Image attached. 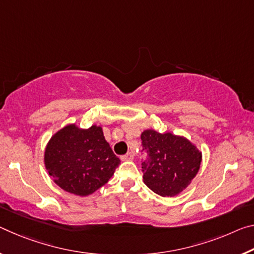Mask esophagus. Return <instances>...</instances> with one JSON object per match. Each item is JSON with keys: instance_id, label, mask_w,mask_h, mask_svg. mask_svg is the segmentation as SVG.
Here are the masks:
<instances>
[{"instance_id": "obj_1", "label": "esophagus", "mask_w": 254, "mask_h": 254, "mask_svg": "<svg viewBox=\"0 0 254 254\" xmlns=\"http://www.w3.org/2000/svg\"><path fill=\"white\" fill-rule=\"evenodd\" d=\"M133 158H134V155L132 154V152H127V155L121 156V159L122 160H132Z\"/></svg>"}]
</instances>
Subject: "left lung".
Wrapping results in <instances>:
<instances>
[{
	"instance_id": "8db88e82",
	"label": "left lung",
	"mask_w": 254,
	"mask_h": 254,
	"mask_svg": "<svg viewBox=\"0 0 254 254\" xmlns=\"http://www.w3.org/2000/svg\"><path fill=\"white\" fill-rule=\"evenodd\" d=\"M141 140L149 154L148 162L142 163L144 184L162 196L179 195L198 174L202 152L185 136L171 132L148 128Z\"/></svg>"
}]
</instances>
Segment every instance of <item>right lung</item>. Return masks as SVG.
I'll list each match as a JSON object with an SVG mask.
<instances>
[{
	"instance_id": "add662e5",
	"label": "right lung",
	"mask_w": 254,
	"mask_h": 254,
	"mask_svg": "<svg viewBox=\"0 0 254 254\" xmlns=\"http://www.w3.org/2000/svg\"><path fill=\"white\" fill-rule=\"evenodd\" d=\"M120 163L97 126L81 128L67 124L52 135L44 152L45 168L55 184L79 196L105 185Z\"/></svg>"
}]
</instances>
